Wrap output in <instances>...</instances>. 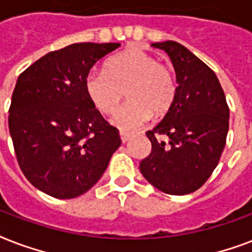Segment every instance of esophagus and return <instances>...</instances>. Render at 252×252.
I'll list each match as a JSON object with an SVG mask.
<instances>
[{"mask_svg":"<svg viewBox=\"0 0 252 252\" xmlns=\"http://www.w3.org/2000/svg\"><path fill=\"white\" fill-rule=\"evenodd\" d=\"M130 137H132V134L128 133V132H124V130H122V132H120V139H122L123 143H126V141H128Z\"/></svg>","mask_w":252,"mask_h":252,"instance_id":"34e87169","label":"esophagus"}]
</instances>
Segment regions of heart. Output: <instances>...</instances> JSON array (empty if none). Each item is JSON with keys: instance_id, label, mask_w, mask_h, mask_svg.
<instances>
[{"instance_id": "1", "label": "heart", "mask_w": 252, "mask_h": 252, "mask_svg": "<svg viewBox=\"0 0 252 252\" xmlns=\"http://www.w3.org/2000/svg\"><path fill=\"white\" fill-rule=\"evenodd\" d=\"M84 91L99 112H115L123 97L128 101L113 115L112 124L123 130L139 128L152 118L164 116L174 103L177 86L170 67L141 49H126L109 58L104 71H91Z\"/></svg>"}]
</instances>
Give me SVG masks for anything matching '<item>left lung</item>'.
<instances>
[{
    "instance_id": "8db88e82",
    "label": "left lung",
    "mask_w": 252,
    "mask_h": 252,
    "mask_svg": "<svg viewBox=\"0 0 252 252\" xmlns=\"http://www.w3.org/2000/svg\"><path fill=\"white\" fill-rule=\"evenodd\" d=\"M173 63L177 78L174 103L147 137L151 155L140 162L148 182L166 194L193 193L220 162L228 132V105L210 67L174 41L157 42ZM168 135V143L157 139Z\"/></svg>"
}]
</instances>
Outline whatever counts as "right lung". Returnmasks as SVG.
<instances>
[{
    "label": "right lung",
    "mask_w": 252,
    "mask_h": 252,
    "mask_svg": "<svg viewBox=\"0 0 252 252\" xmlns=\"http://www.w3.org/2000/svg\"><path fill=\"white\" fill-rule=\"evenodd\" d=\"M120 43H74L18 76L9 130L25 177L54 198L79 197L100 180L122 140L84 91L99 59Z\"/></svg>",
    "instance_id": "1"
}]
</instances>
